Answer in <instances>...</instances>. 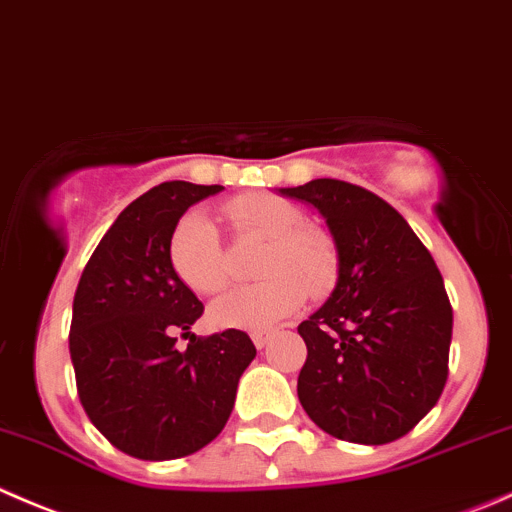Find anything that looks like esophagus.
I'll return each mask as SVG.
<instances>
[{
	"instance_id": "obj_1",
	"label": "esophagus",
	"mask_w": 512,
	"mask_h": 512,
	"mask_svg": "<svg viewBox=\"0 0 512 512\" xmlns=\"http://www.w3.org/2000/svg\"><path fill=\"white\" fill-rule=\"evenodd\" d=\"M271 338H273V331H266V328H263V331L251 333V341H254L256 348L268 346V341H271Z\"/></svg>"
}]
</instances>
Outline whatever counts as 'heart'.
I'll use <instances>...</instances> for the list:
<instances>
[{
  "mask_svg": "<svg viewBox=\"0 0 512 512\" xmlns=\"http://www.w3.org/2000/svg\"><path fill=\"white\" fill-rule=\"evenodd\" d=\"M224 216L239 234L266 239L256 263L263 281L241 286L211 303L209 318L219 328L263 331L291 316L318 296L336 276V249L323 231L303 226V214L273 194H251L224 206ZM169 263L176 278L201 296L221 291L229 281L224 246L209 216H184L169 239Z\"/></svg>",
  "mask_w": 512,
  "mask_h": 512,
  "instance_id": "1",
  "label": "heart"
}]
</instances>
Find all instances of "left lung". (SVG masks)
I'll return each instance as SVG.
<instances>
[{"mask_svg":"<svg viewBox=\"0 0 512 512\" xmlns=\"http://www.w3.org/2000/svg\"><path fill=\"white\" fill-rule=\"evenodd\" d=\"M283 196L326 219L336 288L298 326L308 358L298 401L338 440L403 438L438 403L448 378L453 308L433 256L391 204L363 186L313 179Z\"/></svg>","mask_w":512,"mask_h":512,"instance_id":"left-lung-1","label":"left lung"}]
</instances>
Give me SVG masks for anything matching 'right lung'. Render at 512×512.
I'll use <instances>...</instances> for the list:
<instances>
[{"instance_id": "obj_1", "label": "right lung", "mask_w": 512, "mask_h": 512, "mask_svg": "<svg viewBox=\"0 0 512 512\" xmlns=\"http://www.w3.org/2000/svg\"><path fill=\"white\" fill-rule=\"evenodd\" d=\"M224 186L164 181L131 201L91 254L72 308L79 401L121 453L174 460L221 433L234 411L241 373L256 358L244 331L196 338L176 348L204 303L176 278L169 239L196 201Z\"/></svg>"}]
</instances>
